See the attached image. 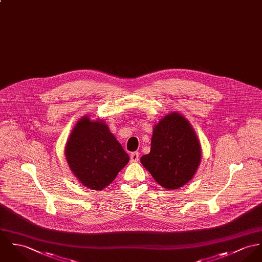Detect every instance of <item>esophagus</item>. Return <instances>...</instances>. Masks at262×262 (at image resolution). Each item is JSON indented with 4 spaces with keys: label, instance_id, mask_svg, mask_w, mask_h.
Returning a JSON list of instances; mask_svg holds the SVG:
<instances>
[{
    "label": "esophagus",
    "instance_id": "esophagus-1",
    "mask_svg": "<svg viewBox=\"0 0 262 262\" xmlns=\"http://www.w3.org/2000/svg\"><path fill=\"white\" fill-rule=\"evenodd\" d=\"M130 160L131 162H137L139 160V153L138 152H133L130 155Z\"/></svg>",
    "mask_w": 262,
    "mask_h": 262
}]
</instances>
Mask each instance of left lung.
Returning <instances> with one entry per match:
<instances>
[{
  "label": "left lung",
  "instance_id": "obj_1",
  "mask_svg": "<svg viewBox=\"0 0 262 262\" xmlns=\"http://www.w3.org/2000/svg\"><path fill=\"white\" fill-rule=\"evenodd\" d=\"M201 145L190 122L178 112L154 125L150 153L140 159L155 181L168 190L188 183L201 162Z\"/></svg>",
  "mask_w": 262,
  "mask_h": 262
}]
</instances>
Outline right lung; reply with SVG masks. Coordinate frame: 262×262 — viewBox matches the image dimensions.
Returning <instances> with one entry per match:
<instances>
[{"mask_svg":"<svg viewBox=\"0 0 262 262\" xmlns=\"http://www.w3.org/2000/svg\"><path fill=\"white\" fill-rule=\"evenodd\" d=\"M65 156L78 181L92 190H103L113 182L129 162L108 125L85 115L72 129L65 146Z\"/></svg>","mask_w":262,"mask_h":262,"instance_id":"1","label":"right lung"}]
</instances>
